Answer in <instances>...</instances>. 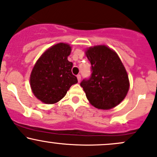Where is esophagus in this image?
<instances>
[{"label":"esophagus","instance_id":"34e87169","mask_svg":"<svg viewBox=\"0 0 157 157\" xmlns=\"http://www.w3.org/2000/svg\"><path fill=\"white\" fill-rule=\"evenodd\" d=\"M77 80H78V82H80V80H81V76L80 75H78L77 76Z\"/></svg>","mask_w":157,"mask_h":157}]
</instances>
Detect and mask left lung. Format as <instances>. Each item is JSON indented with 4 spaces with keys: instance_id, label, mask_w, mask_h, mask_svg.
<instances>
[{
    "instance_id": "1",
    "label": "left lung",
    "mask_w": 157,
    "mask_h": 157,
    "mask_svg": "<svg viewBox=\"0 0 157 157\" xmlns=\"http://www.w3.org/2000/svg\"><path fill=\"white\" fill-rule=\"evenodd\" d=\"M86 56L92 65V73L80 86L88 101L97 109H113L124 99L130 88L121 60L115 51L104 44L87 48Z\"/></svg>"
}]
</instances>
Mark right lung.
<instances>
[{
  "mask_svg": "<svg viewBox=\"0 0 157 157\" xmlns=\"http://www.w3.org/2000/svg\"><path fill=\"white\" fill-rule=\"evenodd\" d=\"M71 52L70 44L59 42L46 50L34 65L30 77V88L35 97L44 104L59 102L77 82L71 73L73 63L68 60Z\"/></svg>",
  "mask_w": 157,
  "mask_h": 157,
  "instance_id": "1",
  "label": "right lung"
}]
</instances>
